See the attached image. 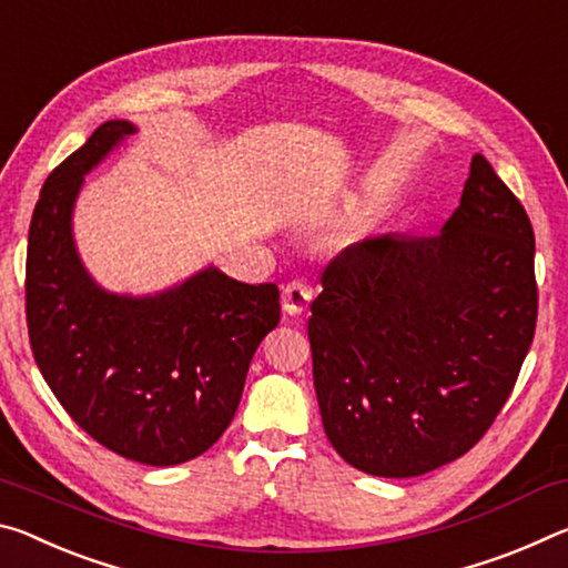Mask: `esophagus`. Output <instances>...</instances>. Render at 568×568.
Segmentation results:
<instances>
[{"label": "esophagus", "mask_w": 568, "mask_h": 568, "mask_svg": "<svg viewBox=\"0 0 568 568\" xmlns=\"http://www.w3.org/2000/svg\"><path fill=\"white\" fill-rule=\"evenodd\" d=\"M312 302V286L302 282V278H294V282H290L284 286L282 292V306L286 314H292V317H296V314L306 312V306H310Z\"/></svg>", "instance_id": "obj_1"}]
</instances>
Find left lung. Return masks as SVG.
<instances>
[{
	"label": "left lung",
	"mask_w": 568,
	"mask_h": 568,
	"mask_svg": "<svg viewBox=\"0 0 568 568\" xmlns=\"http://www.w3.org/2000/svg\"><path fill=\"white\" fill-rule=\"evenodd\" d=\"M534 254L524 206L476 153L438 236H372L324 268L314 389L352 468L415 478L483 438L534 342Z\"/></svg>",
	"instance_id": "left-lung-1"
}]
</instances>
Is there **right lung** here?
I'll use <instances>...</instances> for the list:
<instances>
[{
  "label": "right lung",
  "instance_id": "1",
  "mask_svg": "<svg viewBox=\"0 0 568 568\" xmlns=\"http://www.w3.org/2000/svg\"><path fill=\"white\" fill-rule=\"evenodd\" d=\"M135 130L108 120L44 181L27 244V327L72 420L108 450L163 468L206 453L234 420L251 357L278 324V290L216 266L143 296L90 276L72 236L74 201Z\"/></svg>",
  "mask_w": 568,
  "mask_h": 568
}]
</instances>
